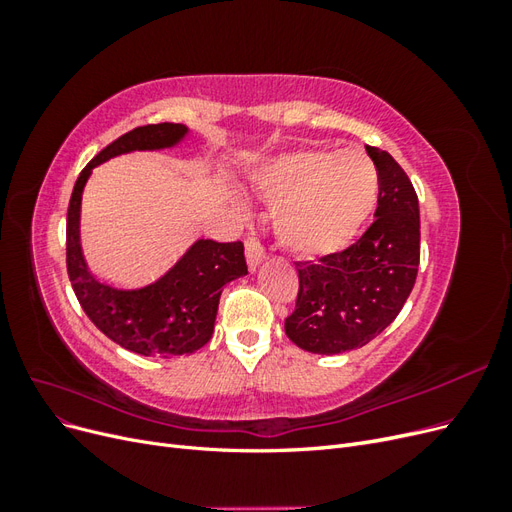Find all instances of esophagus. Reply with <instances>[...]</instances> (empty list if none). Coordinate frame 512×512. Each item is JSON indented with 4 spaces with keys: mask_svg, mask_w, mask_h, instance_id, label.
<instances>
[{
    "mask_svg": "<svg viewBox=\"0 0 512 512\" xmlns=\"http://www.w3.org/2000/svg\"><path fill=\"white\" fill-rule=\"evenodd\" d=\"M245 256H247V265H250V269L254 271L262 260L267 258V250H265V245L260 243V239L258 237H254V235H247V239H245Z\"/></svg>",
    "mask_w": 512,
    "mask_h": 512,
    "instance_id": "34e87169",
    "label": "esophagus"
}]
</instances>
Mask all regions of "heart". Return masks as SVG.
I'll list each match as a JSON object with an SVG mask.
<instances>
[{"mask_svg": "<svg viewBox=\"0 0 512 512\" xmlns=\"http://www.w3.org/2000/svg\"><path fill=\"white\" fill-rule=\"evenodd\" d=\"M258 190L275 205V235L301 258L335 254L359 235L378 203V170L361 151L299 149L271 162Z\"/></svg>", "mask_w": 512, "mask_h": 512, "instance_id": "b5f03b06", "label": "heart"}]
</instances>
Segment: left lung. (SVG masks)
I'll use <instances>...</instances> for the list:
<instances>
[{"label": "left lung", "mask_w": 512, "mask_h": 512, "mask_svg": "<svg viewBox=\"0 0 512 512\" xmlns=\"http://www.w3.org/2000/svg\"><path fill=\"white\" fill-rule=\"evenodd\" d=\"M365 149L380 177L376 220L346 250L297 262V303L284 329L307 352L369 344L397 318L416 282L421 215L414 185L391 153Z\"/></svg>", "instance_id": "obj_1"}]
</instances>
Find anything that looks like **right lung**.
Masks as SVG:
<instances>
[{
    "label": "right lung",
    "instance_id": "add662e5",
    "mask_svg": "<svg viewBox=\"0 0 512 512\" xmlns=\"http://www.w3.org/2000/svg\"><path fill=\"white\" fill-rule=\"evenodd\" d=\"M185 132L181 123H149L106 145L76 179L66 220L68 277L89 320L121 348L160 359L192 354L209 342L222 286L247 273L243 243L200 239L156 284L119 290L87 271L79 243V211L91 168L119 153L170 147Z\"/></svg>",
    "mask_w": 512,
    "mask_h": 512
}]
</instances>
